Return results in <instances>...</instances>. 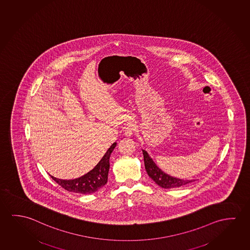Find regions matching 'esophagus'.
<instances>
[{
  "instance_id": "obj_1",
  "label": "esophagus",
  "mask_w": 250,
  "mask_h": 250,
  "mask_svg": "<svg viewBox=\"0 0 250 250\" xmlns=\"http://www.w3.org/2000/svg\"><path fill=\"white\" fill-rule=\"evenodd\" d=\"M135 131H136V127H135L134 125H129L125 128V137L130 138V137L133 136V134L135 133Z\"/></svg>"
}]
</instances>
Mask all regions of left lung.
<instances>
[{"label": "left lung", "mask_w": 250, "mask_h": 250, "mask_svg": "<svg viewBox=\"0 0 250 250\" xmlns=\"http://www.w3.org/2000/svg\"><path fill=\"white\" fill-rule=\"evenodd\" d=\"M143 155H144V161H145L146 172L149 175V177L162 188H178L181 186L188 185L189 183H192L195 181L184 180V179H179L177 177H170L156 166V164L150 158V156L148 155L146 150H143Z\"/></svg>", "instance_id": "obj_1"}]
</instances>
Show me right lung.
Instances as JSON below:
<instances>
[{"label":"right lung","instance_id":"obj_1","mask_svg":"<svg viewBox=\"0 0 250 250\" xmlns=\"http://www.w3.org/2000/svg\"><path fill=\"white\" fill-rule=\"evenodd\" d=\"M116 143H113L111 147L108 149L104 157L101 158L93 169L86 173L84 176L72 179V180H63L51 176L58 185L68 191L80 193L83 195L92 194L96 192L99 189L104 187L107 183L108 172L110 169V156L116 147Z\"/></svg>","mask_w":250,"mask_h":250}]
</instances>
